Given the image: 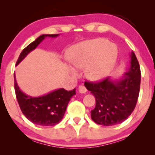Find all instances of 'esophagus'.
<instances>
[{"label": "esophagus", "instance_id": "esophagus-1", "mask_svg": "<svg viewBox=\"0 0 155 155\" xmlns=\"http://www.w3.org/2000/svg\"><path fill=\"white\" fill-rule=\"evenodd\" d=\"M78 91H79V93H86L87 91V89L84 86L81 85V86H78Z\"/></svg>", "mask_w": 155, "mask_h": 155}]
</instances>
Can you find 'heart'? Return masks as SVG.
I'll list each match as a JSON object with an SVG mask.
<instances>
[{
	"label": "heart",
	"instance_id": "b5f03b06",
	"mask_svg": "<svg viewBox=\"0 0 155 155\" xmlns=\"http://www.w3.org/2000/svg\"><path fill=\"white\" fill-rule=\"evenodd\" d=\"M67 55L71 65L67 67L71 74L77 76V71L84 69L85 77L97 81L112 71L117 62V50L105 39L95 38L76 44L68 50Z\"/></svg>",
	"mask_w": 155,
	"mask_h": 155
}]
</instances>
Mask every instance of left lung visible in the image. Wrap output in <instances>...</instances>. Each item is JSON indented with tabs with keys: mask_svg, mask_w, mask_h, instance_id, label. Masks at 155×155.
Listing matches in <instances>:
<instances>
[{
	"mask_svg": "<svg viewBox=\"0 0 155 155\" xmlns=\"http://www.w3.org/2000/svg\"><path fill=\"white\" fill-rule=\"evenodd\" d=\"M130 67L121 78L107 77L97 83L85 82L84 86L94 95L95 107L91 119L102 126H114L124 121L134 110L140 91L141 74L134 52L130 54Z\"/></svg>",
	"mask_w": 155,
	"mask_h": 155,
	"instance_id": "8db88e82",
	"label": "left lung"
}]
</instances>
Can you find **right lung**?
Here are the masks:
<instances>
[{"label":"right lung","mask_w":155,"mask_h":155,"mask_svg":"<svg viewBox=\"0 0 155 155\" xmlns=\"http://www.w3.org/2000/svg\"><path fill=\"white\" fill-rule=\"evenodd\" d=\"M59 34H43L25 48L21 52L16 66L18 65L30 52L34 51L46 38H56ZM15 91L17 100L21 112L28 120L37 125L42 126H55L60 123L64 117L71 97L76 94V89L66 91L59 88L47 94L38 97H32L21 91L17 84L15 74Z\"/></svg>","instance_id":"add662e5"}]
</instances>
